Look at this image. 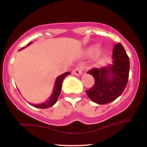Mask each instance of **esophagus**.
I'll return each instance as SVG.
<instances>
[{"label":"esophagus","mask_w":147,"mask_h":147,"mask_svg":"<svg viewBox=\"0 0 147 147\" xmlns=\"http://www.w3.org/2000/svg\"><path fill=\"white\" fill-rule=\"evenodd\" d=\"M82 70H83V68L82 66H77L73 70L72 74L76 76H79L82 74Z\"/></svg>","instance_id":"1"}]
</instances>
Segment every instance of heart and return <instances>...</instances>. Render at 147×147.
<instances>
[{
  "label": "heart",
  "mask_w": 147,
  "mask_h": 147,
  "mask_svg": "<svg viewBox=\"0 0 147 147\" xmlns=\"http://www.w3.org/2000/svg\"><path fill=\"white\" fill-rule=\"evenodd\" d=\"M99 48V46L97 45H92V46H91L90 48L88 49V52L89 54H90V55H92V54H94L95 52H97V50H98ZM99 55L102 56V55H104V52H101L100 54Z\"/></svg>",
  "instance_id": "b5f03b06"
}]
</instances>
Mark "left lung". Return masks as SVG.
<instances>
[{"label": "left lung", "mask_w": 147, "mask_h": 147, "mask_svg": "<svg viewBox=\"0 0 147 147\" xmlns=\"http://www.w3.org/2000/svg\"><path fill=\"white\" fill-rule=\"evenodd\" d=\"M129 58L121 43L115 45L113 64L87 72L95 79V84L86 91L88 97L98 104L110 103L119 97L129 79Z\"/></svg>", "instance_id": "1"}]
</instances>
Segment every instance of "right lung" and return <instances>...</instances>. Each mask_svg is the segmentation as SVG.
<instances>
[{
	"instance_id": "right-lung-1",
	"label": "right lung",
	"mask_w": 147,
	"mask_h": 147,
	"mask_svg": "<svg viewBox=\"0 0 147 147\" xmlns=\"http://www.w3.org/2000/svg\"><path fill=\"white\" fill-rule=\"evenodd\" d=\"M32 43V42L28 43L27 45V46L30 45ZM23 48H22L21 50H23ZM68 75H70V72H66L65 73L62 74L59 76L57 77L56 81H55V86H54V88H53V91H52V93L51 96L50 97L48 100L46 102H43V103H41V104H30L32 106H34V107H36V108H39V109H48V108L51 107L57 102V99H58L59 96L60 95V92H61V86H62V83H63V81L64 78H65L66 76H68Z\"/></svg>"
}]
</instances>
